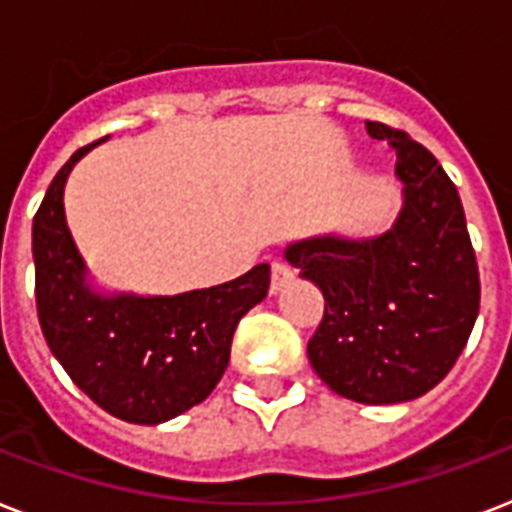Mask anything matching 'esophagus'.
<instances>
[{
    "mask_svg": "<svg viewBox=\"0 0 512 512\" xmlns=\"http://www.w3.org/2000/svg\"><path fill=\"white\" fill-rule=\"evenodd\" d=\"M292 276H295V273H292V268H289L287 263L276 260V263L271 265V292L273 295L287 287L289 281H292Z\"/></svg>",
    "mask_w": 512,
    "mask_h": 512,
    "instance_id": "esophagus-1",
    "label": "esophagus"
}]
</instances>
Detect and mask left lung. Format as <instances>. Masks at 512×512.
<instances>
[{
	"label": "left lung",
	"instance_id": "left-lung-1",
	"mask_svg": "<svg viewBox=\"0 0 512 512\" xmlns=\"http://www.w3.org/2000/svg\"><path fill=\"white\" fill-rule=\"evenodd\" d=\"M396 151L404 204L390 231L292 241L284 257L324 295L308 358L337 396L401 404L444 380L481 303L476 252L460 193L428 148L388 124L366 122Z\"/></svg>",
	"mask_w": 512,
	"mask_h": 512
}]
</instances>
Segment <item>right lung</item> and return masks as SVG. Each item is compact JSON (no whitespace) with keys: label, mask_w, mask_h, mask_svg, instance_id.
<instances>
[{"label":"right lung","mask_w":512,"mask_h":512,"mask_svg":"<svg viewBox=\"0 0 512 512\" xmlns=\"http://www.w3.org/2000/svg\"><path fill=\"white\" fill-rule=\"evenodd\" d=\"M98 143L60 167L34 217L36 311L52 356L76 388L119 420L159 425L215 390L241 316L268 295L271 265L183 295L95 287L68 231L63 191L74 164Z\"/></svg>","instance_id":"1"}]
</instances>
